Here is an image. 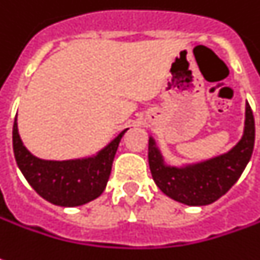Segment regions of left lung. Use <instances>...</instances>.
I'll return each mask as SVG.
<instances>
[{"label": "left lung", "instance_id": "left-lung-1", "mask_svg": "<svg viewBox=\"0 0 260 260\" xmlns=\"http://www.w3.org/2000/svg\"><path fill=\"white\" fill-rule=\"evenodd\" d=\"M255 144V118L246 102L245 127L240 140L231 150L215 157L167 165L153 137H149V166L157 187L170 199L187 206H206L222 198L238 182L249 163Z\"/></svg>", "mask_w": 260, "mask_h": 260}]
</instances>
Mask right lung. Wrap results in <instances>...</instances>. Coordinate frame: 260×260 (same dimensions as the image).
I'll return each mask as SVG.
<instances>
[{
  "label": "right lung",
  "instance_id": "1",
  "mask_svg": "<svg viewBox=\"0 0 260 260\" xmlns=\"http://www.w3.org/2000/svg\"><path fill=\"white\" fill-rule=\"evenodd\" d=\"M127 130H123L93 156L73 160H44L29 153L24 146L15 117L12 149L21 173L43 199L57 206L76 207L97 199L104 191L118 144Z\"/></svg>",
  "mask_w": 260,
  "mask_h": 260
}]
</instances>
